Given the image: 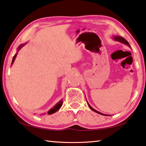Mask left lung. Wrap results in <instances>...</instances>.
I'll return each instance as SVG.
<instances>
[{
	"instance_id": "left-lung-1",
	"label": "left lung",
	"mask_w": 146,
	"mask_h": 146,
	"mask_svg": "<svg viewBox=\"0 0 146 146\" xmlns=\"http://www.w3.org/2000/svg\"><path fill=\"white\" fill-rule=\"evenodd\" d=\"M113 39H114L115 40H117V41H118V42H121V43H123V44H126V45H127V46H129V47H131V46H130V45H129V42H127L126 40H125V38H123V37H122V36H113ZM88 106H89V107H90V108L91 109V110H93V111H95V112H96V113H98V114L102 115L110 116V115H108L103 114V113H100L99 111H98L95 110V109H93L92 107H91V106L90 104H89L88 103Z\"/></svg>"
}]
</instances>
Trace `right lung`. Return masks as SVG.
Masks as SVG:
<instances>
[{
	"instance_id": "right-lung-1",
	"label": "right lung",
	"mask_w": 146,
	"mask_h": 146,
	"mask_svg": "<svg viewBox=\"0 0 146 146\" xmlns=\"http://www.w3.org/2000/svg\"><path fill=\"white\" fill-rule=\"evenodd\" d=\"M26 44H21V45H20V46L18 47V51L20 50V49H21V48H22V47H23L24 45H25ZM18 51H17V52H18ZM17 53L15 54V55H14V56H13V60H12L11 65L13 64L15 60V58H16V56H17ZM62 104V100H60V102L56 104L55 106H54V107H53V108H51V109H50V110H49V111H48V114H49V115H51V114H53V113H55L56 111H57L59 110V109H60V108H61Z\"/></svg>"
}]
</instances>
